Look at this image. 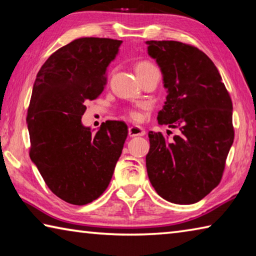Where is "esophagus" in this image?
Masks as SVG:
<instances>
[{
    "label": "esophagus",
    "mask_w": 256,
    "mask_h": 256,
    "mask_svg": "<svg viewBox=\"0 0 256 256\" xmlns=\"http://www.w3.org/2000/svg\"><path fill=\"white\" fill-rule=\"evenodd\" d=\"M146 134V131L144 128L138 126V125H133V126L128 128V136L133 138V136H142Z\"/></svg>",
    "instance_id": "34e87169"
}]
</instances>
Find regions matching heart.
Here are the masks:
<instances>
[{"label": "heart", "mask_w": 256, "mask_h": 256, "mask_svg": "<svg viewBox=\"0 0 256 256\" xmlns=\"http://www.w3.org/2000/svg\"><path fill=\"white\" fill-rule=\"evenodd\" d=\"M154 66L149 62H141L138 63L136 66V71H141V70H146V68H152ZM130 115H131V118L134 120H138L141 118V112H136V110H133L130 112Z\"/></svg>", "instance_id": "heart-1"}]
</instances>
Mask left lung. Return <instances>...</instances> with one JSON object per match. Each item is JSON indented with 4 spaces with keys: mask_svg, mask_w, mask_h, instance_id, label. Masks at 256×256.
I'll use <instances>...</instances> for the list:
<instances>
[{
    "mask_svg": "<svg viewBox=\"0 0 256 256\" xmlns=\"http://www.w3.org/2000/svg\"><path fill=\"white\" fill-rule=\"evenodd\" d=\"M146 44L167 89L158 123L180 131L170 140L162 132H149L146 172L164 200L192 204L222 180L234 142L232 99L218 68L202 50L174 40Z\"/></svg>",
    "mask_w": 256,
    "mask_h": 256,
    "instance_id": "left-lung-1",
    "label": "left lung"
}]
</instances>
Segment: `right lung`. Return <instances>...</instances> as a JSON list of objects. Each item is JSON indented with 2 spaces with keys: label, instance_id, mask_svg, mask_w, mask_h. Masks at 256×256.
<instances>
[{
  "label": "right lung",
  "instance_id": "add662e5",
  "mask_svg": "<svg viewBox=\"0 0 256 256\" xmlns=\"http://www.w3.org/2000/svg\"><path fill=\"white\" fill-rule=\"evenodd\" d=\"M120 44L73 40L47 58L34 80L27 116L30 159L52 192L71 204H86L105 192L126 140L120 120H107L96 133L81 122L86 102L102 92Z\"/></svg>",
  "mask_w": 256,
  "mask_h": 256
}]
</instances>
